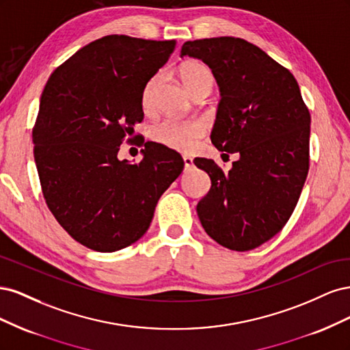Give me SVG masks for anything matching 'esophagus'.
I'll return each mask as SVG.
<instances>
[{
  "instance_id": "34e87169",
  "label": "esophagus",
  "mask_w": 350,
  "mask_h": 350,
  "mask_svg": "<svg viewBox=\"0 0 350 350\" xmlns=\"http://www.w3.org/2000/svg\"><path fill=\"white\" fill-rule=\"evenodd\" d=\"M184 165H185V169H191L194 166L193 159L189 156H184Z\"/></svg>"
}]
</instances>
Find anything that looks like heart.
I'll list each match as a JSON object with an SVG mask.
<instances>
[{
	"label": "heart",
	"instance_id": "obj_1",
	"mask_svg": "<svg viewBox=\"0 0 350 350\" xmlns=\"http://www.w3.org/2000/svg\"><path fill=\"white\" fill-rule=\"evenodd\" d=\"M181 77L185 88L191 94L200 92H210L215 84V76L211 70L203 64V62L193 61L185 64L181 70ZM159 81V74L150 79L146 84L143 92V108L150 109L152 107V94ZM206 134V125L200 120H179V118H163L152 125L150 137L169 149L188 152L194 149L198 142L203 139Z\"/></svg>",
	"mask_w": 350,
	"mask_h": 350
}]
</instances>
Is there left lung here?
I'll return each instance as SVG.
<instances>
[{
    "label": "left lung",
    "mask_w": 350,
    "mask_h": 350,
    "mask_svg": "<svg viewBox=\"0 0 350 350\" xmlns=\"http://www.w3.org/2000/svg\"><path fill=\"white\" fill-rule=\"evenodd\" d=\"M184 55L206 62L219 84L211 143L239 156L228 174L194 159L211 179L197 215L221 247L254 250L282 230L298 203L310 169V111L293 74L245 39L188 40Z\"/></svg>",
    "instance_id": "obj_1"
}]
</instances>
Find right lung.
<instances>
[{
    "mask_svg": "<svg viewBox=\"0 0 350 350\" xmlns=\"http://www.w3.org/2000/svg\"><path fill=\"white\" fill-rule=\"evenodd\" d=\"M175 45L103 36L61 64L42 92L31 133L42 193L58 224L93 251L139 241L184 169L181 154L144 139L139 163L118 159L122 140L143 121L146 84Z\"/></svg>",
    "mask_w": 350,
    "mask_h": 350,
    "instance_id": "add662e5",
    "label": "right lung"
}]
</instances>
